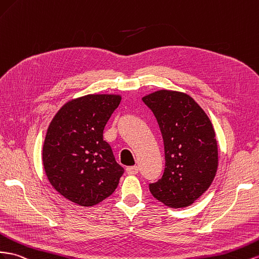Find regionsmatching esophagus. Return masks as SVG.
<instances>
[{
  "instance_id": "obj_1",
  "label": "esophagus",
  "mask_w": 259,
  "mask_h": 259,
  "mask_svg": "<svg viewBox=\"0 0 259 259\" xmlns=\"http://www.w3.org/2000/svg\"><path fill=\"white\" fill-rule=\"evenodd\" d=\"M126 173L130 174V176H135V174L138 173V166H136V165L127 166L126 167Z\"/></svg>"
}]
</instances>
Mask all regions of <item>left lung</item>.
<instances>
[{"mask_svg": "<svg viewBox=\"0 0 259 259\" xmlns=\"http://www.w3.org/2000/svg\"><path fill=\"white\" fill-rule=\"evenodd\" d=\"M161 131L165 167L149 184L152 196L165 206L183 208L211 185L218 167V146L212 124L191 96L158 90L143 98Z\"/></svg>", "mask_w": 259, "mask_h": 259, "instance_id": "obj_1", "label": "left lung"}]
</instances>
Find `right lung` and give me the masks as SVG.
Here are the masks:
<instances>
[{
  "label": "right lung",
  "instance_id": "right-lung-1",
  "mask_svg": "<svg viewBox=\"0 0 259 259\" xmlns=\"http://www.w3.org/2000/svg\"><path fill=\"white\" fill-rule=\"evenodd\" d=\"M120 95H87L66 102L49 125L42 149L47 178L62 196L92 207L115 191L124 169L103 130Z\"/></svg>",
  "mask_w": 259,
  "mask_h": 259
}]
</instances>
